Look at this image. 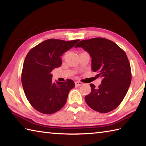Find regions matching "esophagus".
I'll use <instances>...</instances> for the list:
<instances>
[{
	"mask_svg": "<svg viewBox=\"0 0 146 146\" xmlns=\"http://www.w3.org/2000/svg\"><path fill=\"white\" fill-rule=\"evenodd\" d=\"M75 85H76V86H81V85L82 84V82H79V81H76V82H75Z\"/></svg>",
	"mask_w": 146,
	"mask_h": 146,
	"instance_id": "obj_1",
	"label": "esophagus"
}]
</instances>
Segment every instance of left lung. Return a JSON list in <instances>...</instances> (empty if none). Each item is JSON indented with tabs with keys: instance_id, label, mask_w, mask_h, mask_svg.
<instances>
[{
	"instance_id": "obj_1",
	"label": "left lung",
	"mask_w": 146,
	"mask_h": 146,
	"mask_svg": "<svg viewBox=\"0 0 146 146\" xmlns=\"http://www.w3.org/2000/svg\"><path fill=\"white\" fill-rule=\"evenodd\" d=\"M80 47L90 54L91 70L102 78L98 88L91 84V91L85 97L86 102L96 111H111L122 102L131 82L126 54L113 41L100 37L81 40L75 48Z\"/></svg>"
}]
</instances>
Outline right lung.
Instances as JSON below:
<instances>
[{
	"label": "right lung",
	"mask_w": 146,
	"mask_h": 146,
	"mask_svg": "<svg viewBox=\"0 0 146 146\" xmlns=\"http://www.w3.org/2000/svg\"><path fill=\"white\" fill-rule=\"evenodd\" d=\"M79 40L48 39L32 48L26 55L22 71V84L27 99L38 111L52 114L65 105L75 83L71 79L53 82L51 72L60 67L61 56Z\"/></svg>",
	"instance_id": "add662e5"
}]
</instances>
